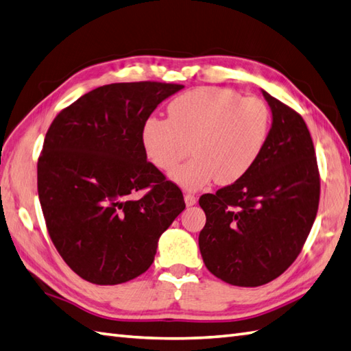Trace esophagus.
Here are the masks:
<instances>
[{"label": "esophagus", "instance_id": "obj_1", "mask_svg": "<svg viewBox=\"0 0 351 351\" xmlns=\"http://www.w3.org/2000/svg\"><path fill=\"white\" fill-rule=\"evenodd\" d=\"M184 200H185V205L189 206V208H190V206H194L195 202H197V199H195L193 194H185V195H184Z\"/></svg>", "mask_w": 351, "mask_h": 351}]
</instances>
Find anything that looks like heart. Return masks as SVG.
Returning a JSON list of instances; mask_svg holds the SVG:
<instances>
[{
    "label": "heart",
    "mask_w": 351,
    "mask_h": 351,
    "mask_svg": "<svg viewBox=\"0 0 351 351\" xmlns=\"http://www.w3.org/2000/svg\"><path fill=\"white\" fill-rule=\"evenodd\" d=\"M271 133V110L256 97L200 86L169 104V119L149 118L142 145L149 161L170 172L193 146L196 157L170 173L186 191L214 181L229 185L245 176L262 156Z\"/></svg>",
    "instance_id": "obj_1"
}]
</instances>
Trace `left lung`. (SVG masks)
I'll use <instances>...</instances> for the list:
<instances>
[{
    "label": "left lung",
    "instance_id": "obj_1",
    "mask_svg": "<svg viewBox=\"0 0 351 351\" xmlns=\"http://www.w3.org/2000/svg\"><path fill=\"white\" fill-rule=\"evenodd\" d=\"M272 125L250 172L199 205V248L210 274L232 286H263L295 262L319 209L320 178L302 117L262 89Z\"/></svg>",
    "mask_w": 351,
    "mask_h": 351
}]
</instances>
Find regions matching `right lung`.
Instances as JSON below:
<instances>
[{"label":"right lung","mask_w":351,"mask_h":351,"mask_svg":"<svg viewBox=\"0 0 351 351\" xmlns=\"http://www.w3.org/2000/svg\"><path fill=\"white\" fill-rule=\"evenodd\" d=\"M182 85L110 84L82 95L49 127L37 165L47 232L64 262L100 286L152 265L158 239L185 209L182 191L148 162L142 130ZM146 188L141 199L132 195Z\"/></svg>","instance_id":"obj_1"}]
</instances>
